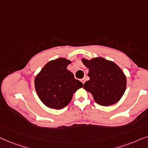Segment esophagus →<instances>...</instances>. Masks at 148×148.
Segmentation results:
<instances>
[{"label": "esophagus", "instance_id": "obj_1", "mask_svg": "<svg viewBox=\"0 0 148 148\" xmlns=\"http://www.w3.org/2000/svg\"><path fill=\"white\" fill-rule=\"evenodd\" d=\"M81 82H82V84H84V82H85V78H82V79H81Z\"/></svg>", "mask_w": 148, "mask_h": 148}]
</instances>
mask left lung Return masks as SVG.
Listing matches in <instances>:
<instances>
[{"label": "left lung", "mask_w": 148, "mask_h": 148, "mask_svg": "<svg viewBox=\"0 0 148 148\" xmlns=\"http://www.w3.org/2000/svg\"><path fill=\"white\" fill-rule=\"evenodd\" d=\"M82 63L89 69L90 80L84 84L85 90L92 94L96 103L101 106L115 104L126 89V76L113 62L98 57L90 60L82 58Z\"/></svg>", "instance_id": "8db88e82"}]
</instances>
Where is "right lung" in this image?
<instances>
[{
  "label": "right lung",
  "instance_id": "right-lung-1",
  "mask_svg": "<svg viewBox=\"0 0 148 148\" xmlns=\"http://www.w3.org/2000/svg\"><path fill=\"white\" fill-rule=\"evenodd\" d=\"M71 63L60 58L49 61L35 78V88L41 102L51 109H61L71 101L73 94L83 84L67 69Z\"/></svg>",
  "mask_w": 148,
  "mask_h": 148
}]
</instances>
